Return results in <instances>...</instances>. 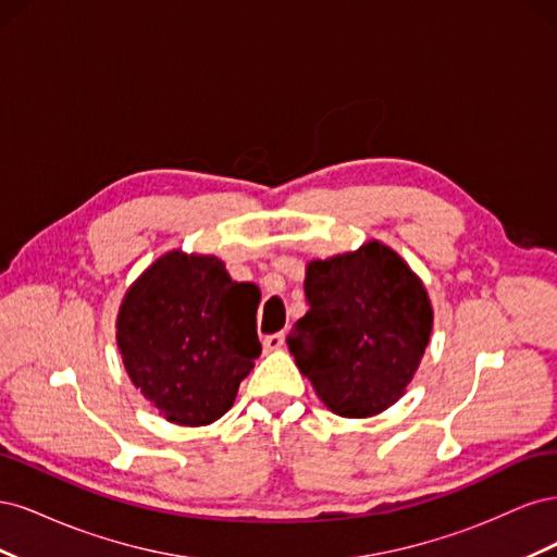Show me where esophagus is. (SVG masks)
Returning a JSON list of instances; mask_svg holds the SVG:
<instances>
[{"instance_id": "34e87169", "label": "esophagus", "mask_w": 557, "mask_h": 557, "mask_svg": "<svg viewBox=\"0 0 557 557\" xmlns=\"http://www.w3.org/2000/svg\"><path fill=\"white\" fill-rule=\"evenodd\" d=\"M283 344H285V332L269 334V336H264V342H262L264 350H278Z\"/></svg>"}]
</instances>
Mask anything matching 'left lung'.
Here are the masks:
<instances>
[{"label": "left lung", "instance_id": "obj_1", "mask_svg": "<svg viewBox=\"0 0 557 557\" xmlns=\"http://www.w3.org/2000/svg\"><path fill=\"white\" fill-rule=\"evenodd\" d=\"M309 311L288 348L320 401L344 418H369L407 393L432 334L423 281L393 248L358 250L307 264Z\"/></svg>", "mask_w": 557, "mask_h": 557}]
</instances>
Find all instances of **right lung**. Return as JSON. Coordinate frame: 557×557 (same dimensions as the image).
Wrapping results in <instances>:
<instances>
[{
  "label": "right lung",
  "mask_w": 557,
  "mask_h": 557,
  "mask_svg": "<svg viewBox=\"0 0 557 557\" xmlns=\"http://www.w3.org/2000/svg\"><path fill=\"white\" fill-rule=\"evenodd\" d=\"M260 290L215 256L164 252L129 285L115 339L132 383L170 423L209 425L256 367Z\"/></svg>",
  "instance_id": "add662e5"
}]
</instances>
